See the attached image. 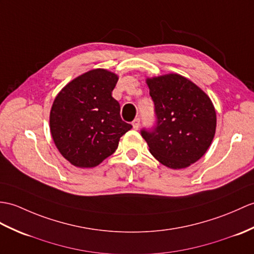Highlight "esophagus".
Returning <instances> with one entry per match:
<instances>
[{
  "instance_id": "34e87169",
  "label": "esophagus",
  "mask_w": 254,
  "mask_h": 254,
  "mask_svg": "<svg viewBox=\"0 0 254 254\" xmlns=\"http://www.w3.org/2000/svg\"><path fill=\"white\" fill-rule=\"evenodd\" d=\"M132 125H133V127H134L135 129H138L139 125H140V119H139V118H135L134 121L132 122Z\"/></svg>"
}]
</instances>
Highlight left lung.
Here are the masks:
<instances>
[{
    "label": "left lung",
    "mask_w": 254,
    "mask_h": 254,
    "mask_svg": "<svg viewBox=\"0 0 254 254\" xmlns=\"http://www.w3.org/2000/svg\"><path fill=\"white\" fill-rule=\"evenodd\" d=\"M155 105L156 125L141 136L150 154L171 169H183L201 158L210 147L216 114L202 90L180 74L147 79Z\"/></svg>",
    "instance_id": "1"
}]
</instances>
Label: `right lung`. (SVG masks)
<instances>
[{
	"instance_id": "add662e5",
	"label": "right lung",
	"mask_w": 254,
	"mask_h": 254,
	"mask_svg": "<svg viewBox=\"0 0 254 254\" xmlns=\"http://www.w3.org/2000/svg\"><path fill=\"white\" fill-rule=\"evenodd\" d=\"M118 76L94 69L58 93L50 115L53 139L61 154L79 168H93L113 155L123 134L132 128L121 119L113 96Z\"/></svg>"
}]
</instances>
